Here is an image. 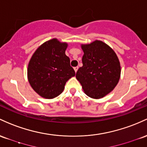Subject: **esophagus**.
Instances as JSON below:
<instances>
[{"label": "esophagus", "instance_id": "1", "mask_svg": "<svg viewBox=\"0 0 147 147\" xmlns=\"http://www.w3.org/2000/svg\"><path fill=\"white\" fill-rule=\"evenodd\" d=\"M78 68H79V67H78V66H76V67H74V70H75V72H77V70H78Z\"/></svg>", "mask_w": 147, "mask_h": 147}]
</instances>
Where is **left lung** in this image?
I'll list each match as a JSON object with an SVG mask.
<instances>
[{
  "mask_svg": "<svg viewBox=\"0 0 147 147\" xmlns=\"http://www.w3.org/2000/svg\"><path fill=\"white\" fill-rule=\"evenodd\" d=\"M83 66L77 70L76 78L83 90L92 98H101L118 84L121 75L120 63L113 50L105 43L96 40L82 45Z\"/></svg>",
  "mask_w": 147,
  "mask_h": 147,
  "instance_id": "left-lung-1",
  "label": "left lung"
}]
</instances>
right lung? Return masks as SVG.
<instances>
[{"label": "right lung", "mask_w": 147, "mask_h": 147, "mask_svg": "<svg viewBox=\"0 0 147 147\" xmlns=\"http://www.w3.org/2000/svg\"><path fill=\"white\" fill-rule=\"evenodd\" d=\"M67 46L56 39L49 40L42 45L30 59L28 82L42 97L51 99L59 96L67 80L75 75L70 59L65 54Z\"/></svg>", "instance_id": "add662e5"}]
</instances>
